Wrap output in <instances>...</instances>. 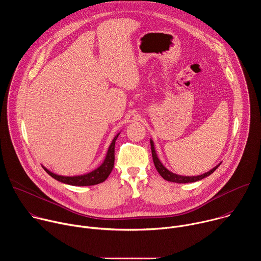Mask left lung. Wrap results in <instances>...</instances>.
I'll use <instances>...</instances> for the list:
<instances>
[{"label":"left lung","instance_id":"obj_1","mask_svg":"<svg viewBox=\"0 0 261 261\" xmlns=\"http://www.w3.org/2000/svg\"><path fill=\"white\" fill-rule=\"evenodd\" d=\"M151 148H152V156H153V161H154V164H155V167L157 169V171L160 173V175L168 180V181H172V182H178V184H186V182H193V181H197V180H200L208 175H211L218 167L220 164H218L217 166H215L213 169H211L210 171L203 173V174H200V175H195V176H184V175H178V174H175L171 171H169L159 160L157 154H156V150H155V145H154V142L153 140L151 139Z\"/></svg>","mask_w":261,"mask_h":261}]
</instances>
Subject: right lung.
Instances as JSON below:
<instances>
[{
  "mask_svg": "<svg viewBox=\"0 0 261 261\" xmlns=\"http://www.w3.org/2000/svg\"><path fill=\"white\" fill-rule=\"evenodd\" d=\"M119 135H120V133H118L115 136V138L113 139V141H111L103 163L98 168H96L95 170H93V171H91L87 174L75 175V176H65V175L56 174V173L51 172L50 170H48L45 167H43V168L55 179H57L61 182H64V184L71 185V186H93V185L103 182L108 177L111 170H113V168H114V164H115V144H116V140H117Z\"/></svg>",
  "mask_w": 261,
  "mask_h": 261,
  "instance_id": "right-lung-1",
  "label": "right lung"
}]
</instances>
